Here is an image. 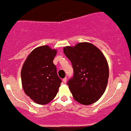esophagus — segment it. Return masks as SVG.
Returning a JSON list of instances; mask_svg holds the SVG:
<instances>
[{"instance_id":"esophagus-1","label":"esophagus","mask_w":131,"mask_h":131,"mask_svg":"<svg viewBox=\"0 0 131 131\" xmlns=\"http://www.w3.org/2000/svg\"><path fill=\"white\" fill-rule=\"evenodd\" d=\"M67 78H64V79H63V83H64V84H65L66 82H67Z\"/></svg>"}]
</instances>
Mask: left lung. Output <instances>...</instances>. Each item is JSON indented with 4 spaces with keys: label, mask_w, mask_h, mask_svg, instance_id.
<instances>
[{
    "label": "left lung",
    "mask_w": 131,
    "mask_h": 131,
    "mask_svg": "<svg viewBox=\"0 0 131 131\" xmlns=\"http://www.w3.org/2000/svg\"><path fill=\"white\" fill-rule=\"evenodd\" d=\"M63 51L73 68V77L67 83L73 98L84 105L96 102L108 84L109 68L106 58L89 42L66 46Z\"/></svg>",
    "instance_id": "1"
}]
</instances>
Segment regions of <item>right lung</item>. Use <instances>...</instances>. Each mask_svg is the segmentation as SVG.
Wrapping results in <instances>:
<instances>
[{
    "label": "right lung",
    "mask_w": 131,
    "mask_h": 131,
    "mask_svg": "<svg viewBox=\"0 0 131 131\" xmlns=\"http://www.w3.org/2000/svg\"><path fill=\"white\" fill-rule=\"evenodd\" d=\"M57 53L48 46L33 50L22 67V87L25 94L36 103L46 105L57 94L61 80L53 59Z\"/></svg>",
    "instance_id": "right-lung-1"
}]
</instances>
